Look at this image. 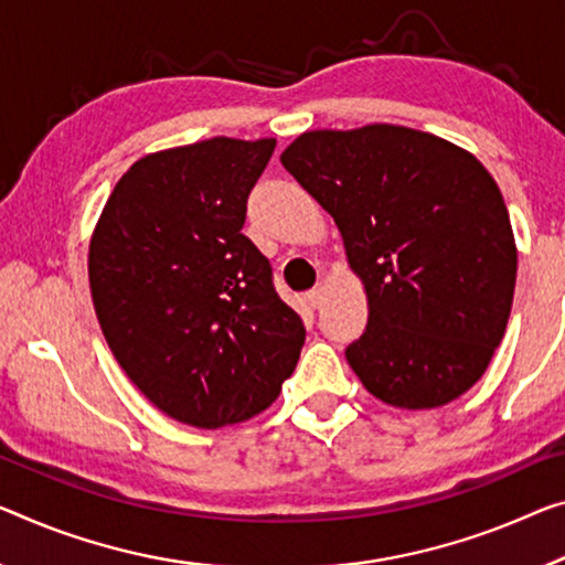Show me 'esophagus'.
<instances>
[{"label": "esophagus", "instance_id": "obj_1", "mask_svg": "<svg viewBox=\"0 0 565 565\" xmlns=\"http://www.w3.org/2000/svg\"><path fill=\"white\" fill-rule=\"evenodd\" d=\"M306 300L310 308H320V302H323V288H312L306 292Z\"/></svg>", "mask_w": 565, "mask_h": 565}]
</instances>
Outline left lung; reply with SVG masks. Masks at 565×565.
<instances>
[{"mask_svg":"<svg viewBox=\"0 0 565 565\" xmlns=\"http://www.w3.org/2000/svg\"><path fill=\"white\" fill-rule=\"evenodd\" d=\"M333 216L369 298L345 349L381 402L434 409L472 388L513 308L518 249L494 179L459 146L404 126L308 131L280 156Z\"/></svg>","mask_w":565,"mask_h":565,"instance_id":"left-lung-1","label":"left lung"}]
</instances>
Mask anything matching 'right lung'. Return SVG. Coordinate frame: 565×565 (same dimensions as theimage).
Segmentation results:
<instances>
[{
	"instance_id": "1",
	"label": "right lung",
	"mask_w": 565,
	"mask_h": 565,
	"mask_svg": "<svg viewBox=\"0 0 565 565\" xmlns=\"http://www.w3.org/2000/svg\"><path fill=\"white\" fill-rule=\"evenodd\" d=\"M275 138L216 136L143 156L90 239V292L126 376L171 419L216 429L265 412L306 328L242 234Z\"/></svg>"
}]
</instances>
